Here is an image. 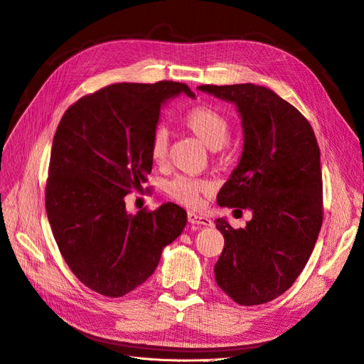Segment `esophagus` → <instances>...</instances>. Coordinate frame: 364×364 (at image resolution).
Listing matches in <instances>:
<instances>
[{
	"instance_id": "esophagus-1",
	"label": "esophagus",
	"mask_w": 364,
	"mask_h": 364,
	"mask_svg": "<svg viewBox=\"0 0 364 364\" xmlns=\"http://www.w3.org/2000/svg\"><path fill=\"white\" fill-rule=\"evenodd\" d=\"M187 219H189L191 224L205 225V227H210V225H212V220H210L207 216H203V215L195 213V212H189V213H187Z\"/></svg>"
}]
</instances>
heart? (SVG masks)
<instances>
[{
  "mask_svg": "<svg viewBox=\"0 0 364 364\" xmlns=\"http://www.w3.org/2000/svg\"><path fill=\"white\" fill-rule=\"evenodd\" d=\"M183 125L198 136L203 142L212 149L224 146L231 133V125L227 116L218 109L207 104H198L187 109L181 116ZM169 151V133L165 127H156L149 137V156L151 160L161 165L168 159ZM213 184L204 178H193L180 175L166 184L168 195L175 201L187 205L196 207L201 201V195L212 192Z\"/></svg>",
  "mask_w": 364,
  "mask_h": 364,
  "instance_id": "obj_1",
  "label": "heart"
}]
</instances>
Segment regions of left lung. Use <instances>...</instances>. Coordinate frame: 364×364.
I'll return each instance as SVG.
<instances>
[{
    "label": "left lung",
    "instance_id": "obj_1",
    "mask_svg": "<svg viewBox=\"0 0 364 364\" xmlns=\"http://www.w3.org/2000/svg\"><path fill=\"white\" fill-rule=\"evenodd\" d=\"M199 90L234 102L242 116V159L218 193V204L248 208L234 230L216 219L225 245L215 278L240 306H259L291 287L318 240L323 220L321 151L310 122L290 102L252 83Z\"/></svg>",
    "mask_w": 364,
    "mask_h": 364
}]
</instances>
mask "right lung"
Listing matches in <instances>:
<instances>
[{
    "instance_id": "right-lung-1",
    "label": "right lung",
    "mask_w": 364,
    "mask_h": 364,
    "mask_svg": "<svg viewBox=\"0 0 364 364\" xmlns=\"http://www.w3.org/2000/svg\"><path fill=\"white\" fill-rule=\"evenodd\" d=\"M181 92L195 97L175 81L110 85L74 102L57 127L46 215L66 264L100 295L119 298L145 283L186 227L177 204L130 215L124 201L152 169L149 137L161 104Z\"/></svg>"
}]
</instances>
